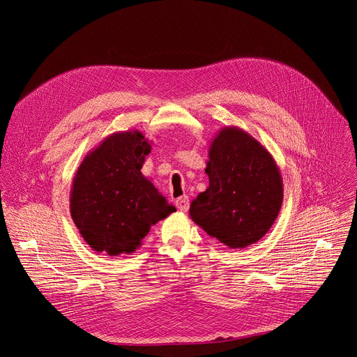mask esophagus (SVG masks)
Masks as SVG:
<instances>
[{
    "instance_id": "esophagus-1",
    "label": "esophagus",
    "mask_w": 357,
    "mask_h": 357,
    "mask_svg": "<svg viewBox=\"0 0 357 357\" xmlns=\"http://www.w3.org/2000/svg\"><path fill=\"white\" fill-rule=\"evenodd\" d=\"M175 204H176V208H178L179 211L186 213V211H188V208H190V198L186 197V195L179 197V198L175 201Z\"/></svg>"
}]
</instances>
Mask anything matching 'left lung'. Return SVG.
Listing matches in <instances>:
<instances>
[{
  "mask_svg": "<svg viewBox=\"0 0 357 357\" xmlns=\"http://www.w3.org/2000/svg\"><path fill=\"white\" fill-rule=\"evenodd\" d=\"M208 156L210 185L191 202L190 215L230 249H245L275 222L284 199L282 176L268 150L237 127L220 131Z\"/></svg>",
  "mask_w": 357,
  "mask_h": 357,
  "instance_id": "1",
  "label": "left lung"
}]
</instances>
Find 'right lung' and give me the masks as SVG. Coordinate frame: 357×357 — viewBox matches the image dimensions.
Returning a JSON list of instances; mask_svg holds the SVG:
<instances>
[{
    "mask_svg": "<svg viewBox=\"0 0 357 357\" xmlns=\"http://www.w3.org/2000/svg\"><path fill=\"white\" fill-rule=\"evenodd\" d=\"M150 144L140 131L102 140L79 165L70 190V215L98 253H133L159 220L176 211L140 169Z\"/></svg>",
    "mask_w": 357,
    "mask_h": 357,
    "instance_id": "obj_1",
    "label": "right lung"
}]
</instances>
